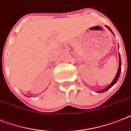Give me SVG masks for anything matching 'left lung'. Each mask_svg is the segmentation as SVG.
Wrapping results in <instances>:
<instances>
[{"label":"left lung","mask_w":131,"mask_h":131,"mask_svg":"<svg viewBox=\"0 0 131 131\" xmlns=\"http://www.w3.org/2000/svg\"><path fill=\"white\" fill-rule=\"evenodd\" d=\"M106 26L108 28V29H109V30H111V31L112 32L111 29V28H110L108 26ZM118 56H119V66H118V71H117V73H116V77H115V79H114V80L113 81V82H112L111 83V84H110L109 85H108V86L106 88V89L102 90V91H100L99 93H103V92H105V91H106L107 90L109 89L110 88H111L112 86H113V85L115 84V83H116V81H117V80L118 79V77H119V76H120V73H121V60L120 54H118Z\"/></svg>","instance_id":"8db88e82"}]
</instances>
